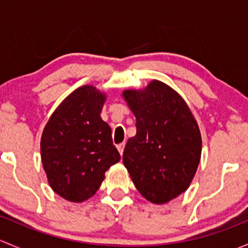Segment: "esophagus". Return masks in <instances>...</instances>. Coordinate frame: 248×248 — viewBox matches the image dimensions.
Masks as SVG:
<instances>
[{
	"mask_svg": "<svg viewBox=\"0 0 248 248\" xmlns=\"http://www.w3.org/2000/svg\"><path fill=\"white\" fill-rule=\"evenodd\" d=\"M117 150H119L120 155H121V156H122V154H124V142H122V144L117 145Z\"/></svg>",
	"mask_w": 248,
	"mask_h": 248,
	"instance_id": "34e87169",
	"label": "esophagus"
}]
</instances>
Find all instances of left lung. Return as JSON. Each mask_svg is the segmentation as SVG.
Wrapping results in <instances>:
<instances>
[{
    "mask_svg": "<svg viewBox=\"0 0 248 248\" xmlns=\"http://www.w3.org/2000/svg\"><path fill=\"white\" fill-rule=\"evenodd\" d=\"M136 116L137 134L124 151V164L141 196L164 204L186 191L202 155V137L186 102L164 82L122 93Z\"/></svg>",
    "mask_w": 248,
    "mask_h": 248,
    "instance_id": "left-lung-1",
    "label": "left lung"
}]
</instances>
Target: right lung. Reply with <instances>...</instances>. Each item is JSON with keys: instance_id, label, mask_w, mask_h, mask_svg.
Masks as SVG:
<instances>
[{"instance_id": "obj_1", "label": "right lung", "mask_w": 248, "mask_h": 248, "mask_svg": "<svg viewBox=\"0 0 248 248\" xmlns=\"http://www.w3.org/2000/svg\"><path fill=\"white\" fill-rule=\"evenodd\" d=\"M106 94L91 85L72 92L47 121L41 156L55 193L69 202L91 198L106 172L120 161L111 128L101 117Z\"/></svg>"}]
</instances>
